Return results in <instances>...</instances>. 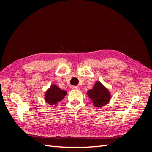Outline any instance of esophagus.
<instances>
[{
    "instance_id": "1",
    "label": "esophagus",
    "mask_w": 152,
    "mask_h": 152,
    "mask_svg": "<svg viewBox=\"0 0 152 152\" xmlns=\"http://www.w3.org/2000/svg\"><path fill=\"white\" fill-rule=\"evenodd\" d=\"M72 89H80V87L79 86H73L72 87Z\"/></svg>"
}]
</instances>
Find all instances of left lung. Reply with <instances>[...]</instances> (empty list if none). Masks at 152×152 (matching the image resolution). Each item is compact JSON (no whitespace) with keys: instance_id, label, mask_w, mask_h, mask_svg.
Wrapping results in <instances>:
<instances>
[{"instance_id":"obj_1","label":"left lung","mask_w":152,"mask_h":152,"mask_svg":"<svg viewBox=\"0 0 152 152\" xmlns=\"http://www.w3.org/2000/svg\"><path fill=\"white\" fill-rule=\"evenodd\" d=\"M87 95L95 107H101L106 105L111 98L109 91L99 81L96 82L93 89L87 91Z\"/></svg>"}]
</instances>
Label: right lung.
Here are the masks:
<instances>
[{
    "instance_id": "obj_1",
    "label": "right lung",
    "mask_w": 152,
    "mask_h": 152,
    "mask_svg": "<svg viewBox=\"0 0 152 152\" xmlns=\"http://www.w3.org/2000/svg\"><path fill=\"white\" fill-rule=\"evenodd\" d=\"M66 91L61 90L56 85H52L45 94V100L50 105H56L66 95Z\"/></svg>"
}]
</instances>
